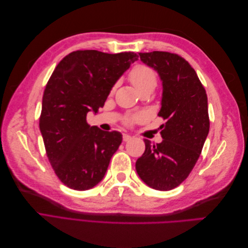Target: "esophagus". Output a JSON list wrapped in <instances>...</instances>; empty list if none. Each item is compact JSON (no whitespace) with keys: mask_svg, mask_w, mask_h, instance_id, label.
Wrapping results in <instances>:
<instances>
[{"mask_svg":"<svg viewBox=\"0 0 248 248\" xmlns=\"http://www.w3.org/2000/svg\"><path fill=\"white\" fill-rule=\"evenodd\" d=\"M132 139V137L130 136V134H127V133H123V140L124 141H128Z\"/></svg>","mask_w":248,"mask_h":248,"instance_id":"obj_1","label":"esophagus"}]
</instances>
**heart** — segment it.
<instances>
[{"instance_id": "b5f03b06", "label": "heart", "mask_w": 248, "mask_h": 248, "mask_svg": "<svg viewBox=\"0 0 248 248\" xmlns=\"http://www.w3.org/2000/svg\"><path fill=\"white\" fill-rule=\"evenodd\" d=\"M128 78L132 86L137 89L138 92L145 89L153 90L157 82L156 72L151 68V67L146 65L134 66L128 74ZM134 118H131L128 121L132 122Z\"/></svg>"}]
</instances>
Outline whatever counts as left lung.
<instances>
[{"instance_id":"1","label":"left lung","mask_w":248,"mask_h":248,"mask_svg":"<svg viewBox=\"0 0 248 248\" xmlns=\"http://www.w3.org/2000/svg\"><path fill=\"white\" fill-rule=\"evenodd\" d=\"M162 81L161 108L167 120L160 128L163 140L146 150L136 162L138 175L156 190L174 189L188 177L209 133L208 99L197 72L185 59L168 51L140 52Z\"/></svg>"}]
</instances>
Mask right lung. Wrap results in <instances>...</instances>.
<instances>
[{"mask_svg": "<svg viewBox=\"0 0 248 248\" xmlns=\"http://www.w3.org/2000/svg\"><path fill=\"white\" fill-rule=\"evenodd\" d=\"M138 58L132 51H72L49 78L39 128L51 167L69 188L88 190L106 175L122 134L90 126L87 114L104 106L116 81Z\"/></svg>", "mask_w": 248, "mask_h": 248, "instance_id": "1", "label": "right lung"}]
</instances>
